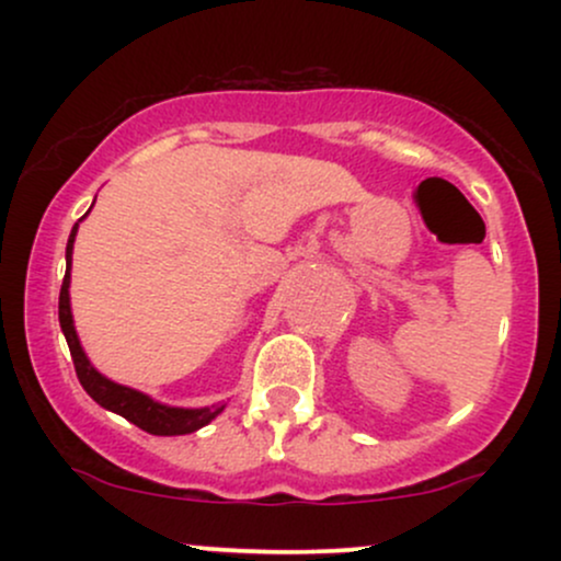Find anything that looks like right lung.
<instances>
[{
	"mask_svg": "<svg viewBox=\"0 0 561 561\" xmlns=\"http://www.w3.org/2000/svg\"><path fill=\"white\" fill-rule=\"evenodd\" d=\"M83 221V218H79ZM76 231H79V224L70 229L68 248H66V279H62L60 287V330L66 334L70 356H73L76 375H79L81 388L94 398L102 409L113 411V414L124 416L131 424H137L139 430L150 435H190L197 433L199 427L210 424L218 414L224 411L227 403H214L203 405V409H179V405H165L160 401H152L147 392H139L134 388H126V385L113 382L105 375L94 369L92 362L83 353L79 334H76L73 327V313H70V261H73V242Z\"/></svg>",
	"mask_w": 561,
	"mask_h": 561,
	"instance_id": "1",
	"label": "right lung"
}]
</instances>
